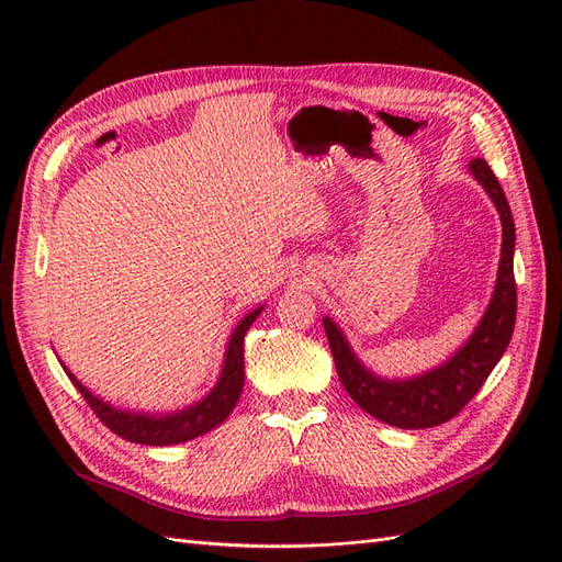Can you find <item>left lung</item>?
Masks as SVG:
<instances>
[{"mask_svg": "<svg viewBox=\"0 0 562 562\" xmlns=\"http://www.w3.org/2000/svg\"><path fill=\"white\" fill-rule=\"evenodd\" d=\"M473 178L483 184L502 217V260L497 271V285L492 293L490 307L467 345L457 349L452 359L429 372H422L411 380H384L370 372L351 351L347 337L337 328L333 318H323L337 375L342 380L347 394L359 407L375 419L398 429H429L438 427L479 394L487 375L499 363L516 326V279H514V248L516 227L508 209L506 194L499 180L490 171L485 159L469 164Z\"/></svg>", "mask_w": 562, "mask_h": 562, "instance_id": "8db88e82", "label": "left lung"}]
</instances>
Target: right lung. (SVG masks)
<instances>
[{
  "label": "right lung",
  "mask_w": 562,
  "mask_h": 562,
  "mask_svg": "<svg viewBox=\"0 0 562 562\" xmlns=\"http://www.w3.org/2000/svg\"><path fill=\"white\" fill-rule=\"evenodd\" d=\"M262 310L265 307L250 312L248 316L241 318L239 326L234 328L225 351L223 370H220V380L211 389V394L178 413L149 415V413L119 411V407H112L103 398L93 396L70 370H67L63 363L60 366L67 372V378H70L72 384L77 386L79 394L83 396V401L91 405V411L100 417V422H103L110 431L131 440V443H140V446H178V443H184V440H192L196 436H203L206 431L215 429L217 424H223L234 411V405L239 401L241 389H244V337Z\"/></svg>",
  "instance_id": "obj_1"
}]
</instances>
